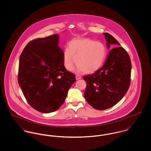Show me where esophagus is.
<instances>
[{
	"label": "esophagus",
	"mask_w": 151,
	"mask_h": 151,
	"mask_svg": "<svg viewBox=\"0 0 151 151\" xmlns=\"http://www.w3.org/2000/svg\"><path fill=\"white\" fill-rule=\"evenodd\" d=\"M81 76H79V75H76V79L78 81V80H79V79H81Z\"/></svg>",
	"instance_id": "esophagus-1"
}]
</instances>
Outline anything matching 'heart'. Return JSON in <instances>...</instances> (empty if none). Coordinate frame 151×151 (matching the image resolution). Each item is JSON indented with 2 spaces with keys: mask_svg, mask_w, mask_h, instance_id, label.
I'll list each match as a JSON object with an SVG mask.
<instances>
[{
  "mask_svg": "<svg viewBox=\"0 0 151 151\" xmlns=\"http://www.w3.org/2000/svg\"><path fill=\"white\" fill-rule=\"evenodd\" d=\"M68 46L63 56L64 66L68 70L73 69L75 61L79 71L92 73L102 66L107 57V50L104 44L89 38L73 40Z\"/></svg>",
  "mask_w": 151,
  "mask_h": 151,
  "instance_id": "1",
  "label": "heart"
}]
</instances>
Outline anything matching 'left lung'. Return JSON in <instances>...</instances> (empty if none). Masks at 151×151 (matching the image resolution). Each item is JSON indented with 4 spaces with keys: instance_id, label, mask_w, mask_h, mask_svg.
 <instances>
[{
    "instance_id": "obj_1",
    "label": "left lung",
    "mask_w": 151,
    "mask_h": 151,
    "mask_svg": "<svg viewBox=\"0 0 151 151\" xmlns=\"http://www.w3.org/2000/svg\"><path fill=\"white\" fill-rule=\"evenodd\" d=\"M107 46L120 45L111 35L104 33ZM132 64L129 55L122 47L112 49L102 67L83 79L87 86L84 98L96 110H104L116 104L128 91L130 84Z\"/></svg>"
}]
</instances>
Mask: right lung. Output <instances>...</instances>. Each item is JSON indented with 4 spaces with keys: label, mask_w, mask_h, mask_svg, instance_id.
I'll return each mask as SVG.
<instances>
[{
    "label": "right lung",
    "mask_w": 151,
    "mask_h": 151,
    "mask_svg": "<svg viewBox=\"0 0 151 151\" xmlns=\"http://www.w3.org/2000/svg\"><path fill=\"white\" fill-rule=\"evenodd\" d=\"M56 34L29 42L21 55L18 81L27 102L44 113L55 111L63 104L74 73L63 64V52Z\"/></svg>",
    "instance_id": "obj_1"
}]
</instances>
